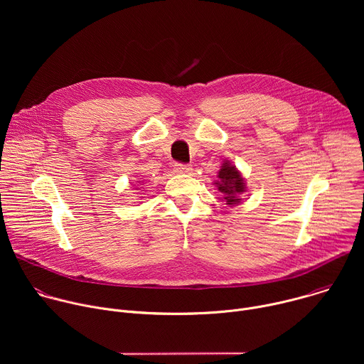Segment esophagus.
<instances>
[{"instance_id":"obj_1","label":"esophagus","mask_w":364,"mask_h":364,"mask_svg":"<svg viewBox=\"0 0 364 364\" xmlns=\"http://www.w3.org/2000/svg\"><path fill=\"white\" fill-rule=\"evenodd\" d=\"M174 171L176 173H190L191 167L188 164H183V163H176L174 164Z\"/></svg>"}]
</instances>
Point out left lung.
Instances as JSON below:
<instances>
[{"label": "left lung", "mask_w": 364, "mask_h": 364, "mask_svg": "<svg viewBox=\"0 0 364 364\" xmlns=\"http://www.w3.org/2000/svg\"><path fill=\"white\" fill-rule=\"evenodd\" d=\"M218 177L220 180L216 183L218 188L223 194V198L228 201V204L233 205L240 203V198L237 196L245 191V183L240 173L235 168V166L225 163Z\"/></svg>", "instance_id": "8db88e82"}]
</instances>
